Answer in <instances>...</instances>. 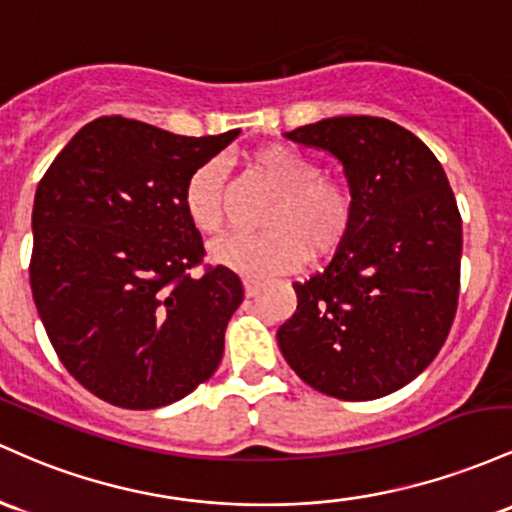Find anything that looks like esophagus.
Segmentation results:
<instances>
[{"instance_id":"obj_1","label":"esophagus","mask_w":512,"mask_h":512,"mask_svg":"<svg viewBox=\"0 0 512 512\" xmlns=\"http://www.w3.org/2000/svg\"><path fill=\"white\" fill-rule=\"evenodd\" d=\"M244 292L246 297H256L258 292H261V283H256V280H244Z\"/></svg>"}]
</instances>
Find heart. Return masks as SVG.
<instances>
[{
  "mask_svg": "<svg viewBox=\"0 0 512 512\" xmlns=\"http://www.w3.org/2000/svg\"><path fill=\"white\" fill-rule=\"evenodd\" d=\"M249 162L278 191L263 220L268 229L212 241V263L263 280L295 271L309 254L329 256L346 241L355 222V198L348 183L321 176L317 159L283 142L254 149ZM183 212L203 234H215L222 227L225 169L220 162H205L188 176Z\"/></svg>",
  "mask_w": 512,
  "mask_h": 512,
  "instance_id": "heart-1",
  "label": "heart"
}]
</instances>
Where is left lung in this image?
<instances>
[{"instance_id": "1", "label": "left lung", "mask_w": 512, "mask_h": 512, "mask_svg": "<svg viewBox=\"0 0 512 512\" xmlns=\"http://www.w3.org/2000/svg\"><path fill=\"white\" fill-rule=\"evenodd\" d=\"M287 137L343 164L355 222L329 266L292 285L280 353L321 394L380 399L416 380L450 333L462 261L455 193L435 154L387 118H326Z\"/></svg>"}]
</instances>
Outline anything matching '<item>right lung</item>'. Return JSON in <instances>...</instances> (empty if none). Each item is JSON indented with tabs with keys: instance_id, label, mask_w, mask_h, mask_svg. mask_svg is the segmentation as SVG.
Masks as SVG:
<instances>
[{
	"instance_id": "add662e5",
	"label": "right lung",
	"mask_w": 512,
	"mask_h": 512,
	"mask_svg": "<svg viewBox=\"0 0 512 512\" xmlns=\"http://www.w3.org/2000/svg\"><path fill=\"white\" fill-rule=\"evenodd\" d=\"M239 130L186 137L103 116L67 142L33 203L31 290L57 358L120 409H159L210 380L244 300L205 266L183 186Z\"/></svg>"
}]
</instances>
